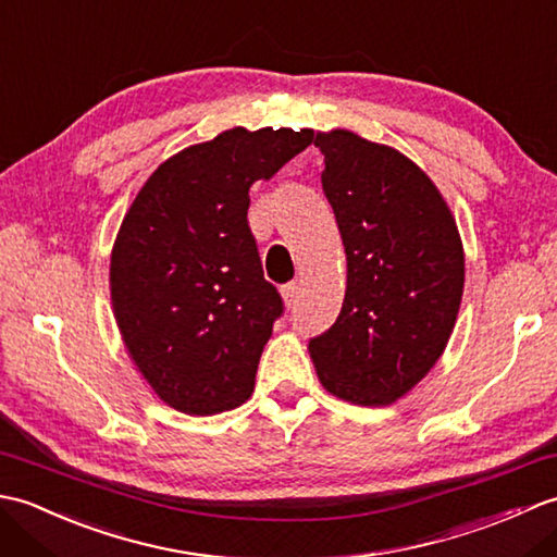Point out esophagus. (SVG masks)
Instances as JSON below:
<instances>
[{
    "mask_svg": "<svg viewBox=\"0 0 557 557\" xmlns=\"http://www.w3.org/2000/svg\"><path fill=\"white\" fill-rule=\"evenodd\" d=\"M280 294H282V301H285L287 309H292V306H297V299L301 294V285H299V282H289V285L280 289Z\"/></svg>",
    "mask_w": 557,
    "mask_h": 557,
    "instance_id": "34e87169",
    "label": "esophagus"
}]
</instances>
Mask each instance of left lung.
Listing matches in <instances>:
<instances>
[{"mask_svg":"<svg viewBox=\"0 0 557 557\" xmlns=\"http://www.w3.org/2000/svg\"><path fill=\"white\" fill-rule=\"evenodd\" d=\"M313 144L325 156L347 289L309 354L330 395L387 407L443 357L465 292V246L441 191L399 150L347 128L318 132Z\"/></svg>","mask_w":557,"mask_h":557,"instance_id":"8db88e82","label":"left lung"}]
</instances>
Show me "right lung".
Returning <instances> with one entry per match:
<instances>
[{
    "label": "right lung",
    "mask_w": 557,
    "mask_h": 557,
    "mask_svg": "<svg viewBox=\"0 0 557 557\" xmlns=\"http://www.w3.org/2000/svg\"><path fill=\"white\" fill-rule=\"evenodd\" d=\"M311 128L234 126L164 160L116 232L110 297L128 359L188 417L242 407L282 313L248 230V191L309 146Z\"/></svg>",
    "instance_id": "1"
}]
</instances>
